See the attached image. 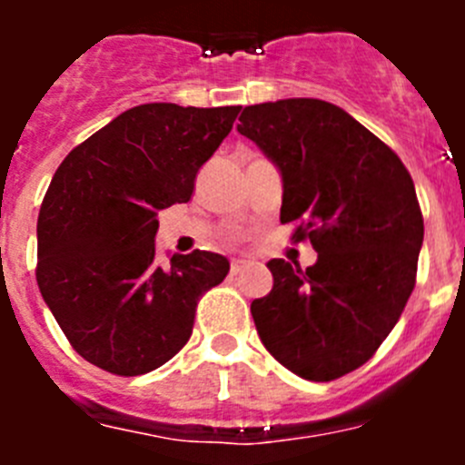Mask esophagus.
Masks as SVG:
<instances>
[{"label":"esophagus","mask_w":465,"mask_h":465,"mask_svg":"<svg viewBox=\"0 0 465 465\" xmlns=\"http://www.w3.org/2000/svg\"><path fill=\"white\" fill-rule=\"evenodd\" d=\"M246 270V262L244 261H232V265H230V274L232 277H237V274H242Z\"/></svg>","instance_id":"1"}]
</instances>
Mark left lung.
<instances>
[{"label": "left lung", "mask_w": 465, "mask_h": 465, "mask_svg": "<svg viewBox=\"0 0 465 465\" xmlns=\"http://www.w3.org/2000/svg\"><path fill=\"white\" fill-rule=\"evenodd\" d=\"M237 133L282 172V223L319 253L272 258L274 286L252 302L261 342L302 380L331 381L372 359L417 279L424 219L410 172L344 109L293 97L244 106Z\"/></svg>", "instance_id": "left-lung-1"}]
</instances>
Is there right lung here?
Wrapping results in <instances>:
<instances>
[{
	"instance_id": "1",
	"label": "right lung",
	"mask_w": 465,
	"mask_h": 465,
	"mask_svg": "<svg viewBox=\"0 0 465 465\" xmlns=\"http://www.w3.org/2000/svg\"><path fill=\"white\" fill-rule=\"evenodd\" d=\"M242 106L139 104L79 143L36 221V283L63 332L111 375L151 372L188 342L197 300L230 270L195 249L155 262L158 212L188 203Z\"/></svg>"
}]
</instances>
